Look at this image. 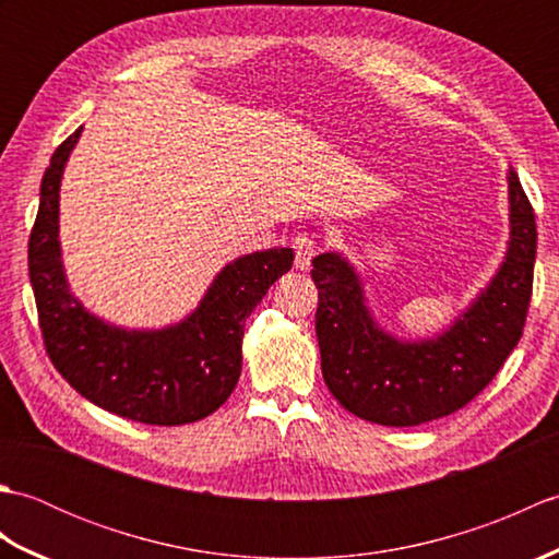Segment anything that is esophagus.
Wrapping results in <instances>:
<instances>
[{
    "instance_id": "34e87169",
    "label": "esophagus",
    "mask_w": 559,
    "mask_h": 559,
    "mask_svg": "<svg viewBox=\"0 0 559 559\" xmlns=\"http://www.w3.org/2000/svg\"><path fill=\"white\" fill-rule=\"evenodd\" d=\"M293 249H295V269L307 271L312 266L314 259V237L310 233H298L293 237Z\"/></svg>"
}]
</instances>
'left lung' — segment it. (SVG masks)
I'll return each mask as SVG.
<instances>
[{"mask_svg":"<svg viewBox=\"0 0 559 559\" xmlns=\"http://www.w3.org/2000/svg\"><path fill=\"white\" fill-rule=\"evenodd\" d=\"M507 182L502 264L476 300L432 338L391 336L374 322L350 261L338 252L314 257L322 374L343 408L377 425H423L466 406L500 372L526 324L538 240L536 216L514 168Z\"/></svg>","mask_w":559,"mask_h":559,"instance_id":"1","label":"left lung"}]
</instances>
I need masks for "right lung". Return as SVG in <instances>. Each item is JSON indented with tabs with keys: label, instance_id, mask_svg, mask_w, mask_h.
<instances>
[{
	"label": "right lung",
	"instance_id": "obj_1",
	"mask_svg": "<svg viewBox=\"0 0 559 559\" xmlns=\"http://www.w3.org/2000/svg\"><path fill=\"white\" fill-rule=\"evenodd\" d=\"M59 146L40 182L28 273L40 331L57 372L83 399L120 418L187 425L221 408L240 379L245 319L293 266L290 247L225 264L192 314L163 329H124L88 312L69 290L59 247V187L81 136Z\"/></svg>",
	"mask_w": 559,
	"mask_h": 559
}]
</instances>
